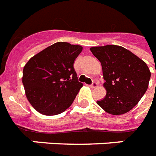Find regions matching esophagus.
<instances>
[{
	"label": "esophagus",
	"mask_w": 156,
	"mask_h": 156,
	"mask_svg": "<svg viewBox=\"0 0 156 156\" xmlns=\"http://www.w3.org/2000/svg\"><path fill=\"white\" fill-rule=\"evenodd\" d=\"M97 86H98V83H96L95 81H93V83L90 84V87H92V88H95V87H96Z\"/></svg>",
	"instance_id": "esophagus-1"
}]
</instances>
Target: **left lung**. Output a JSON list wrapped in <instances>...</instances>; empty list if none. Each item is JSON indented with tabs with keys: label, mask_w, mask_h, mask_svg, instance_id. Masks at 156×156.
Masks as SVG:
<instances>
[{
	"label": "left lung",
	"mask_w": 156,
	"mask_h": 156,
	"mask_svg": "<svg viewBox=\"0 0 156 156\" xmlns=\"http://www.w3.org/2000/svg\"><path fill=\"white\" fill-rule=\"evenodd\" d=\"M90 51L101 63L107 90L97 104L112 115L130 111L147 90L151 72L147 64L117 45L92 47Z\"/></svg>",
	"instance_id": "left-lung-1"
}]
</instances>
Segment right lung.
Masks as SVG:
<instances>
[{"label":"right lung","mask_w":156,"mask_h":156,"mask_svg":"<svg viewBox=\"0 0 156 156\" xmlns=\"http://www.w3.org/2000/svg\"><path fill=\"white\" fill-rule=\"evenodd\" d=\"M82 50L80 45L57 42L35 55L25 65L23 83L26 95L40 113L57 115L73 102L83 87L73 68Z\"/></svg>","instance_id":"1"}]
</instances>
